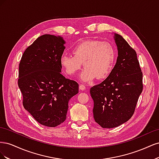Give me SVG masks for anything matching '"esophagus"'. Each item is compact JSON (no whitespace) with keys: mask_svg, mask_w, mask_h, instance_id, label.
Wrapping results in <instances>:
<instances>
[{"mask_svg":"<svg viewBox=\"0 0 159 159\" xmlns=\"http://www.w3.org/2000/svg\"><path fill=\"white\" fill-rule=\"evenodd\" d=\"M85 89H86V88H85V86L84 85H82V84L80 85V90L84 91V90H85Z\"/></svg>","mask_w":159,"mask_h":159,"instance_id":"1","label":"esophagus"}]
</instances>
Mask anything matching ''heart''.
<instances>
[{
  "mask_svg": "<svg viewBox=\"0 0 159 159\" xmlns=\"http://www.w3.org/2000/svg\"><path fill=\"white\" fill-rule=\"evenodd\" d=\"M74 56L64 54L60 64L68 75L75 74L81 68L84 69L80 75L84 83H90L95 78H107L112 71L116 60L115 47L108 42L88 40L75 46L72 50Z\"/></svg>",
  "mask_w": 159,
  "mask_h": 159,
  "instance_id": "b5f03b06",
  "label": "heart"
}]
</instances>
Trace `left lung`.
<instances>
[{
	"instance_id": "obj_1",
	"label": "left lung",
	"mask_w": 159,
	"mask_h": 159,
	"mask_svg": "<svg viewBox=\"0 0 159 159\" xmlns=\"http://www.w3.org/2000/svg\"><path fill=\"white\" fill-rule=\"evenodd\" d=\"M117 48L116 64L103 82L91 88L93 113L103 128H114L131 119L143 91V74L137 53L121 36L113 33Z\"/></svg>"
}]
</instances>
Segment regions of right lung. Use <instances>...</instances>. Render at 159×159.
Masks as SVG:
<instances>
[{
	"label": "right lung",
	"instance_id": "add662e5",
	"mask_svg": "<svg viewBox=\"0 0 159 159\" xmlns=\"http://www.w3.org/2000/svg\"><path fill=\"white\" fill-rule=\"evenodd\" d=\"M65 44L60 36L42 35L26 49L19 64L18 84L24 107L38 123L49 127L65 121L69 101L79 91L76 81L61 74Z\"/></svg>",
	"mask_w": 159,
	"mask_h": 159
}]
</instances>
